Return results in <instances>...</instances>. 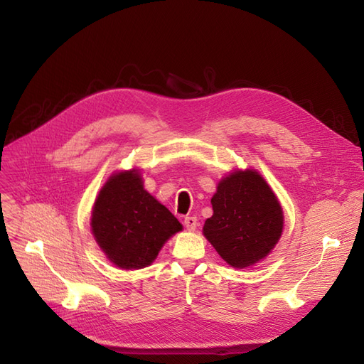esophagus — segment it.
Instances as JSON below:
<instances>
[{
    "instance_id": "esophagus-1",
    "label": "esophagus",
    "mask_w": 364,
    "mask_h": 364,
    "mask_svg": "<svg viewBox=\"0 0 364 364\" xmlns=\"http://www.w3.org/2000/svg\"><path fill=\"white\" fill-rule=\"evenodd\" d=\"M184 227L187 228L188 232H193L195 228L198 227V220H196V217H186V218H184Z\"/></svg>"
}]
</instances>
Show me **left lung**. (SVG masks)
I'll return each mask as SVG.
<instances>
[{
  "mask_svg": "<svg viewBox=\"0 0 364 364\" xmlns=\"http://www.w3.org/2000/svg\"><path fill=\"white\" fill-rule=\"evenodd\" d=\"M213 217L203 236L235 269L262 261L283 232V209L257 169H235L223 177L211 199Z\"/></svg>",
  "mask_w": 364,
  "mask_h": 364,
  "instance_id": "left-lung-1",
  "label": "left lung"
}]
</instances>
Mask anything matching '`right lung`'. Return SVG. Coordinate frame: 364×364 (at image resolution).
Masks as SVG:
<instances>
[{
  "label": "right lung",
  "mask_w": 364,
  "mask_h": 364,
  "mask_svg": "<svg viewBox=\"0 0 364 364\" xmlns=\"http://www.w3.org/2000/svg\"><path fill=\"white\" fill-rule=\"evenodd\" d=\"M90 225L107 259L124 270L150 265L165 242L183 230L169 209L144 190L137 168L107 178L94 202Z\"/></svg>",
  "instance_id": "right-lung-1"
}]
</instances>
